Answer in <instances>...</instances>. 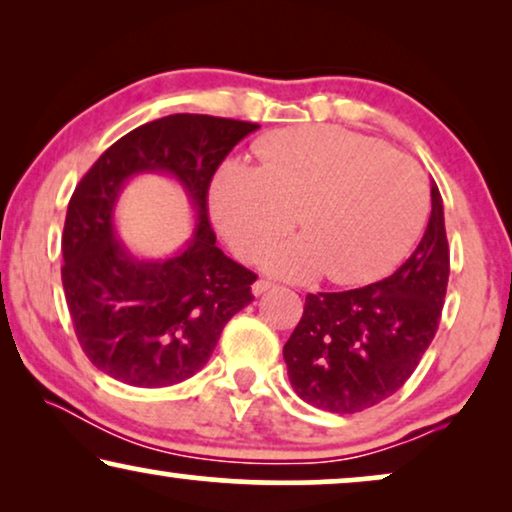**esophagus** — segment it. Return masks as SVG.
<instances>
[{
	"mask_svg": "<svg viewBox=\"0 0 512 512\" xmlns=\"http://www.w3.org/2000/svg\"><path fill=\"white\" fill-rule=\"evenodd\" d=\"M272 282H268V279H256L254 282V286H251V291H254V296H261V293H265V291H270L272 289Z\"/></svg>",
	"mask_w": 512,
	"mask_h": 512,
	"instance_id": "esophagus-1",
	"label": "esophagus"
}]
</instances>
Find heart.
<instances>
[{
	"mask_svg": "<svg viewBox=\"0 0 512 512\" xmlns=\"http://www.w3.org/2000/svg\"><path fill=\"white\" fill-rule=\"evenodd\" d=\"M258 167L223 165L209 188L212 219L244 261L296 226L298 240L265 265L282 277L317 272L366 284L405 258L429 214L419 167L375 139L333 125L286 128L256 144Z\"/></svg>",
	"mask_w": 512,
	"mask_h": 512,
	"instance_id": "1",
	"label": "heart"
}]
</instances>
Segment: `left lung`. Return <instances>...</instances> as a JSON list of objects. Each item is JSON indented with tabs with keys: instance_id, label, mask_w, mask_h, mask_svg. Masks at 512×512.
Returning <instances> with one entry per match:
<instances>
[{
	"instance_id": "8db88e82",
	"label": "left lung",
	"mask_w": 512,
	"mask_h": 512,
	"mask_svg": "<svg viewBox=\"0 0 512 512\" xmlns=\"http://www.w3.org/2000/svg\"><path fill=\"white\" fill-rule=\"evenodd\" d=\"M447 277L443 198L433 184L429 226L394 275L352 291L307 293L303 317L284 345L293 391L338 415L394 396L438 331Z\"/></svg>"
}]
</instances>
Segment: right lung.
<instances>
[{"mask_svg":"<svg viewBox=\"0 0 512 512\" xmlns=\"http://www.w3.org/2000/svg\"><path fill=\"white\" fill-rule=\"evenodd\" d=\"M256 123L172 114L111 144L76 184L62 233V286L90 363L132 387H170L198 373L223 326L254 300L256 275L216 247L207 193L214 172ZM172 173L196 209V233L177 257L139 262L115 240L124 181Z\"/></svg>","mask_w":512,"mask_h":512,"instance_id":"right-lung-1","label":"right lung"}]
</instances>
